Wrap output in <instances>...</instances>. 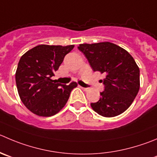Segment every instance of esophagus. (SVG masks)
I'll return each instance as SVG.
<instances>
[{"mask_svg": "<svg viewBox=\"0 0 157 157\" xmlns=\"http://www.w3.org/2000/svg\"><path fill=\"white\" fill-rule=\"evenodd\" d=\"M80 87H81V86H80ZM81 88H82V89L83 91H86H86L89 90V89H88V88H83V87H81Z\"/></svg>", "mask_w": 157, "mask_h": 157, "instance_id": "1", "label": "esophagus"}]
</instances>
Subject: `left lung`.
<instances>
[{
    "label": "left lung",
    "mask_w": 157,
    "mask_h": 157,
    "mask_svg": "<svg viewBox=\"0 0 157 157\" xmlns=\"http://www.w3.org/2000/svg\"><path fill=\"white\" fill-rule=\"evenodd\" d=\"M85 55L94 71L105 75L104 92L99 100L91 103L95 112L104 117L124 113L132 103L140 86V68L132 55L124 48L105 42L81 44L78 47Z\"/></svg>",
    "instance_id": "1"
}]
</instances>
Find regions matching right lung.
I'll return each mask as SVG.
<instances>
[{"label":"right lung","instance_id":"obj_1","mask_svg":"<svg viewBox=\"0 0 157 157\" xmlns=\"http://www.w3.org/2000/svg\"><path fill=\"white\" fill-rule=\"evenodd\" d=\"M74 47L39 44L21 58L15 73L17 92L24 105L34 114L44 117L57 114L77 87L75 82L66 86L51 79Z\"/></svg>","mask_w":157,"mask_h":157}]
</instances>
